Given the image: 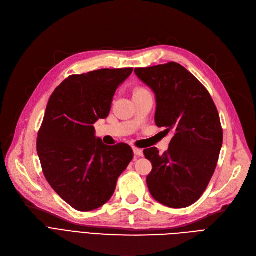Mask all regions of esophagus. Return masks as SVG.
<instances>
[{"label":"esophagus","instance_id":"1","mask_svg":"<svg viewBox=\"0 0 256 256\" xmlns=\"http://www.w3.org/2000/svg\"><path fill=\"white\" fill-rule=\"evenodd\" d=\"M132 152L137 156H143V150L141 148H138V147H132Z\"/></svg>","mask_w":256,"mask_h":256}]
</instances>
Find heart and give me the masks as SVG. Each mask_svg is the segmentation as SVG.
<instances>
[{
    "label": "heart",
    "mask_w": 256,
    "mask_h": 256,
    "mask_svg": "<svg viewBox=\"0 0 256 256\" xmlns=\"http://www.w3.org/2000/svg\"><path fill=\"white\" fill-rule=\"evenodd\" d=\"M138 90H144V89H138Z\"/></svg>",
    "instance_id": "obj_1"
}]
</instances>
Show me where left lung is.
<instances>
[{"label":"left lung","mask_w":256,"mask_h":256,"mask_svg":"<svg viewBox=\"0 0 256 256\" xmlns=\"http://www.w3.org/2000/svg\"><path fill=\"white\" fill-rule=\"evenodd\" d=\"M135 74L156 94V124L173 134L163 154L156 147L143 152L152 164L148 190L168 208L190 206L217 167L223 143L217 108L206 88L178 63L135 68Z\"/></svg>","instance_id":"obj_1"}]
</instances>
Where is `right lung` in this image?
<instances>
[{
    "label": "right lung",
    "mask_w": 256,
    "mask_h": 256,
    "mask_svg": "<svg viewBox=\"0 0 256 256\" xmlns=\"http://www.w3.org/2000/svg\"><path fill=\"white\" fill-rule=\"evenodd\" d=\"M132 72L130 67L70 76L48 102L37 154L48 182L76 210L106 204L134 158L126 143L104 144L93 126L109 115L116 89Z\"/></svg>",
    "instance_id": "1"
}]
</instances>
